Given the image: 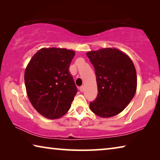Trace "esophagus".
<instances>
[{"label": "esophagus", "mask_w": 160, "mask_h": 160, "mask_svg": "<svg viewBox=\"0 0 160 160\" xmlns=\"http://www.w3.org/2000/svg\"><path fill=\"white\" fill-rule=\"evenodd\" d=\"M79 91L81 92H83V86H80V87H79Z\"/></svg>", "instance_id": "1"}]
</instances>
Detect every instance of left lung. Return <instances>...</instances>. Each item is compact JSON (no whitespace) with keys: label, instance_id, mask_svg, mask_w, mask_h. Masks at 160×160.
I'll return each instance as SVG.
<instances>
[{"label":"left lung","instance_id":"obj_1","mask_svg":"<svg viewBox=\"0 0 160 160\" xmlns=\"http://www.w3.org/2000/svg\"><path fill=\"white\" fill-rule=\"evenodd\" d=\"M95 69L97 98L90 102L96 115L108 118L127 107L136 93V71L132 60L117 48H102L86 53Z\"/></svg>","mask_w":160,"mask_h":160}]
</instances>
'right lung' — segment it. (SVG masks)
Masks as SVG:
<instances>
[{"mask_svg":"<svg viewBox=\"0 0 160 160\" xmlns=\"http://www.w3.org/2000/svg\"><path fill=\"white\" fill-rule=\"evenodd\" d=\"M74 50L41 48L27 66L24 82L33 107L48 119H58L71 107L77 88L69 72Z\"/></svg>","mask_w":160,"mask_h":160,"instance_id":"obj_1","label":"right lung"}]
</instances>
